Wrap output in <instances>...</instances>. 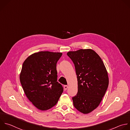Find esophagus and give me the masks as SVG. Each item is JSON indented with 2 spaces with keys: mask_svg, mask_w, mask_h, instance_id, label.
I'll return each mask as SVG.
<instances>
[{
  "mask_svg": "<svg viewBox=\"0 0 130 130\" xmlns=\"http://www.w3.org/2000/svg\"><path fill=\"white\" fill-rule=\"evenodd\" d=\"M68 87V86H67V85H65V86H64V90H66L67 89Z\"/></svg>",
  "mask_w": 130,
  "mask_h": 130,
  "instance_id": "esophagus-1",
  "label": "esophagus"
}]
</instances>
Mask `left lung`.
I'll return each mask as SVG.
<instances>
[{
    "instance_id": "obj_1",
    "label": "left lung",
    "mask_w": 130,
    "mask_h": 130,
    "mask_svg": "<svg viewBox=\"0 0 130 130\" xmlns=\"http://www.w3.org/2000/svg\"><path fill=\"white\" fill-rule=\"evenodd\" d=\"M67 55L74 64L77 78L78 91L72 98L73 105L80 112L89 113L99 106L108 88L107 69L92 50L80 49Z\"/></svg>"
}]
</instances>
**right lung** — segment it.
Instances as JSON below:
<instances>
[{"instance_id": "obj_1", "label": "right lung", "mask_w": 130, "mask_h": 130, "mask_svg": "<svg viewBox=\"0 0 130 130\" xmlns=\"http://www.w3.org/2000/svg\"><path fill=\"white\" fill-rule=\"evenodd\" d=\"M61 53L40 52L24 61L20 80L28 99L37 109L45 111L55 106L63 92L57 82V63Z\"/></svg>"}]
</instances>
